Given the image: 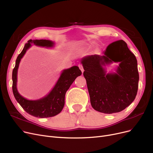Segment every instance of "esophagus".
I'll list each match as a JSON object with an SVG mask.
<instances>
[{
    "mask_svg": "<svg viewBox=\"0 0 153 153\" xmlns=\"http://www.w3.org/2000/svg\"><path fill=\"white\" fill-rule=\"evenodd\" d=\"M79 69H81V71H82V72L83 73V72H84V68H83V66H82V64H79Z\"/></svg>",
    "mask_w": 153,
    "mask_h": 153,
    "instance_id": "1",
    "label": "esophagus"
}]
</instances>
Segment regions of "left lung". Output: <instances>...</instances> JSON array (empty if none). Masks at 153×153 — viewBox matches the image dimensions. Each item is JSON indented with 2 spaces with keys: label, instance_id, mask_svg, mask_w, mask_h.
I'll return each instance as SVG.
<instances>
[{
  "label": "left lung",
  "instance_id": "1",
  "mask_svg": "<svg viewBox=\"0 0 153 153\" xmlns=\"http://www.w3.org/2000/svg\"><path fill=\"white\" fill-rule=\"evenodd\" d=\"M104 55L88 56L81 63L92 107L112 114L122 111L134 100L139 73L136 56L123 40L109 44ZM112 62H120L117 73L106 75L102 65Z\"/></svg>",
  "mask_w": 153,
  "mask_h": 153
}]
</instances>
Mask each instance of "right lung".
<instances>
[{
  "label": "right lung",
  "mask_w": 153,
  "mask_h": 153,
  "mask_svg": "<svg viewBox=\"0 0 153 153\" xmlns=\"http://www.w3.org/2000/svg\"><path fill=\"white\" fill-rule=\"evenodd\" d=\"M31 43L43 47H52L54 44L52 41L45 39H36L33 41L30 39L25 44L22 51L17 57L15 68L12 71L13 94L16 101L28 114L40 118L53 117L60 113L62 110L66 92L76 78L82 74V72L77 66H73L69 69L64 70L54 88L48 96L37 101H29L25 99L19 94L17 90V74L20 61L27 49L30 47Z\"/></svg>",
  "instance_id": "obj_1"
}]
</instances>
